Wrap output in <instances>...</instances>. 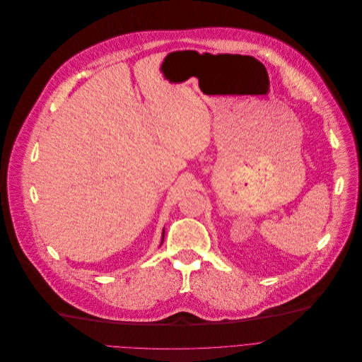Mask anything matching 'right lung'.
<instances>
[{
    "mask_svg": "<svg viewBox=\"0 0 362 362\" xmlns=\"http://www.w3.org/2000/svg\"><path fill=\"white\" fill-rule=\"evenodd\" d=\"M163 237H164V235H163Z\"/></svg>",
    "mask_w": 362,
    "mask_h": 362,
    "instance_id": "obj_1",
    "label": "right lung"
}]
</instances>
